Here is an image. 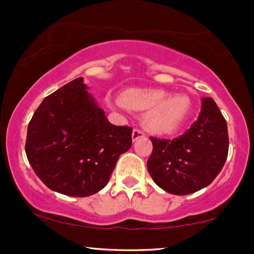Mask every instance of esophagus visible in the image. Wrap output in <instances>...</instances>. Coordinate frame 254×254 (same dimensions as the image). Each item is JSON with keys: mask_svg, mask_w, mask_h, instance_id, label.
I'll list each match as a JSON object with an SVG mask.
<instances>
[{"mask_svg": "<svg viewBox=\"0 0 254 254\" xmlns=\"http://www.w3.org/2000/svg\"><path fill=\"white\" fill-rule=\"evenodd\" d=\"M144 136V131L142 129H138V127H135L132 131V139L133 141H136L137 138H139V137H143Z\"/></svg>", "mask_w": 254, "mask_h": 254, "instance_id": "obj_1", "label": "esophagus"}]
</instances>
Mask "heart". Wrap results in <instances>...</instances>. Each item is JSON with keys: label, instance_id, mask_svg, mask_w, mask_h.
<instances>
[{"label": "heart", "instance_id": "heart-1", "mask_svg": "<svg viewBox=\"0 0 254 254\" xmlns=\"http://www.w3.org/2000/svg\"><path fill=\"white\" fill-rule=\"evenodd\" d=\"M121 103L131 110H149L145 125L156 132L168 133L179 129L188 121L192 111L189 95L168 94L164 89L131 88L121 94Z\"/></svg>", "mask_w": 254, "mask_h": 254}]
</instances>
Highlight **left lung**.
<instances>
[{"instance_id": "obj_1", "label": "left lung", "mask_w": 254, "mask_h": 254, "mask_svg": "<svg viewBox=\"0 0 254 254\" xmlns=\"http://www.w3.org/2000/svg\"><path fill=\"white\" fill-rule=\"evenodd\" d=\"M148 172L159 188L172 194H190L214 182L228 156V129L211 98L202 100L199 116L182 136L150 137Z\"/></svg>"}]
</instances>
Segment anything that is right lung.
Instances as JSON below:
<instances>
[{
    "mask_svg": "<svg viewBox=\"0 0 254 254\" xmlns=\"http://www.w3.org/2000/svg\"><path fill=\"white\" fill-rule=\"evenodd\" d=\"M131 135V127L107 121L78 77L39 105L28 123L25 150L49 189L87 197L109 183L118 157L132 144Z\"/></svg>",
    "mask_w": 254,
    "mask_h": 254,
    "instance_id": "1",
    "label": "right lung"
}]
</instances>
